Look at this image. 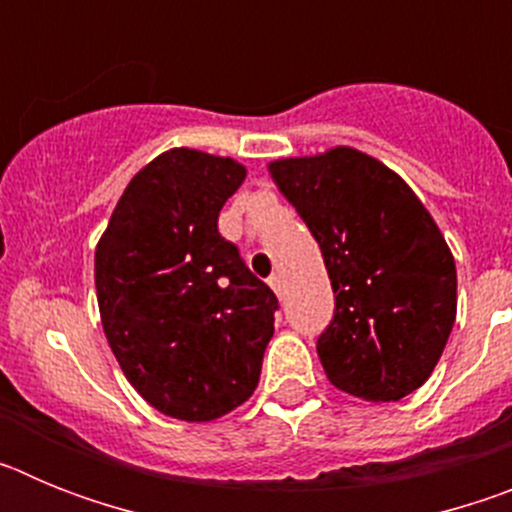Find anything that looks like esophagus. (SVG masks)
Segmentation results:
<instances>
[{
    "mask_svg": "<svg viewBox=\"0 0 512 512\" xmlns=\"http://www.w3.org/2000/svg\"><path fill=\"white\" fill-rule=\"evenodd\" d=\"M269 287L274 289V292H277L279 297H282V287H284V282H282V274H271V277H269Z\"/></svg>",
    "mask_w": 512,
    "mask_h": 512,
    "instance_id": "esophagus-1",
    "label": "esophagus"
}]
</instances>
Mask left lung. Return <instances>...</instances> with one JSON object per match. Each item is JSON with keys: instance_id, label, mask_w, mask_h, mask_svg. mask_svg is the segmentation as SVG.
Instances as JSON below:
<instances>
[{"instance_id": "left-lung-1", "label": "left lung", "mask_w": 512, "mask_h": 512, "mask_svg": "<svg viewBox=\"0 0 512 512\" xmlns=\"http://www.w3.org/2000/svg\"><path fill=\"white\" fill-rule=\"evenodd\" d=\"M336 295L318 356L333 387L397 402L431 377L456 320V264L431 212L374 156L336 146L271 161Z\"/></svg>"}]
</instances>
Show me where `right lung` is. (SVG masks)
<instances>
[{
    "instance_id": "right-lung-1",
    "label": "right lung",
    "mask_w": 512,
    "mask_h": 512,
    "mask_svg": "<svg viewBox=\"0 0 512 512\" xmlns=\"http://www.w3.org/2000/svg\"><path fill=\"white\" fill-rule=\"evenodd\" d=\"M246 166L171 148L130 179L94 251L99 315L143 400L210 423L248 400L274 336L277 297L217 233Z\"/></svg>"
}]
</instances>
